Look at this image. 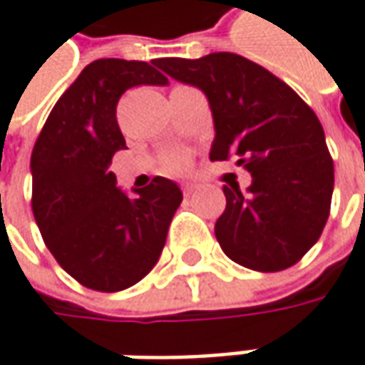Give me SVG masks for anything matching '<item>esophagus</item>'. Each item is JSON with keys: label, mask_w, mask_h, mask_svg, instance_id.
<instances>
[{"label": "esophagus", "mask_w": 365, "mask_h": 365, "mask_svg": "<svg viewBox=\"0 0 365 365\" xmlns=\"http://www.w3.org/2000/svg\"><path fill=\"white\" fill-rule=\"evenodd\" d=\"M194 190H196V185H194V183H183V185H182L183 196H190V194H192Z\"/></svg>", "instance_id": "obj_1"}]
</instances>
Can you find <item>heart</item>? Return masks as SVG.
I'll return each instance as SVG.
<instances>
[{
	"instance_id": "obj_1",
	"label": "heart",
	"mask_w": 365,
	"mask_h": 365,
	"mask_svg": "<svg viewBox=\"0 0 365 365\" xmlns=\"http://www.w3.org/2000/svg\"><path fill=\"white\" fill-rule=\"evenodd\" d=\"M185 167H187V157H183V155H173L165 161V169L169 173H180Z\"/></svg>"
}]
</instances>
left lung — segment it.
Returning <instances> with one entry per match:
<instances>
[{"label":"left lung","mask_w":365,"mask_h":365,"mask_svg":"<svg viewBox=\"0 0 365 365\" xmlns=\"http://www.w3.org/2000/svg\"><path fill=\"white\" fill-rule=\"evenodd\" d=\"M163 72L198 86L215 118L210 161L237 159L252 185H223L215 235L242 267L277 272L304 258L331 212L334 167L310 105L267 68L237 53L165 57Z\"/></svg>","instance_id":"left-lung-1"}]
</instances>
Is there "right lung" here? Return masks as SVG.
Here are the masks:
<instances>
[{
  "instance_id": "obj_1",
  "label": "right lung",
  "mask_w": 365,
  "mask_h": 365,
  "mask_svg": "<svg viewBox=\"0 0 365 365\" xmlns=\"http://www.w3.org/2000/svg\"><path fill=\"white\" fill-rule=\"evenodd\" d=\"M140 84H167L146 61L97 59L59 97L34 142L33 215L45 246L88 289L132 287L161 256L182 190L153 178L136 198L115 187L109 163L125 148L119 97Z\"/></svg>"
}]
</instances>
